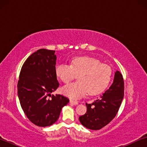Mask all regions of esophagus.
<instances>
[{
  "label": "esophagus",
  "instance_id": "esophagus-1",
  "mask_svg": "<svg viewBox=\"0 0 147 147\" xmlns=\"http://www.w3.org/2000/svg\"><path fill=\"white\" fill-rule=\"evenodd\" d=\"M70 103L72 104H73V105H78V102L74 101V100H70Z\"/></svg>",
  "mask_w": 147,
  "mask_h": 147
}]
</instances>
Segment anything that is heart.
Returning <instances> with one entry per match:
<instances>
[{"label": "heart", "instance_id": "1", "mask_svg": "<svg viewBox=\"0 0 147 147\" xmlns=\"http://www.w3.org/2000/svg\"><path fill=\"white\" fill-rule=\"evenodd\" d=\"M56 74L65 84L78 75L79 82L64 86L61 92L72 99L80 98L89 93L94 95L102 92L110 82L111 69L98 59L88 56L76 57L71 65L59 64L56 67Z\"/></svg>", "mask_w": 147, "mask_h": 147}]
</instances>
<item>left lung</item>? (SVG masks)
Returning <instances> with one entry per match:
<instances>
[{
	"label": "left lung",
	"mask_w": 147,
	"mask_h": 147,
	"mask_svg": "<svg viewBox=\"0 0 147 147\" xmlns=\"http://www.w3.org/2000/svg\"><path fill=\"white\" fill-rule=\"evenodd\" d=\"M124 98V80L119 71L109 88L92 104L86 103L87 111L79 117L80 123L93 130H100L113 120Z\"/></svg>",
	"instance_id": "1"
}]
</instances>
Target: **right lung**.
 I'll use <instances>...</instances> for the list:
<instances>
[{
	"label": "right lung",
	"mask_w": 147,
	"mask_h": 147,
	"mask_svg": "<svg viewBox=\"0 0 147 147\" xmlns=\"http://www.w3.org/2000/svg\"><path fill=\"white\" fill-rule=\"evenodd\" d=\"M56 58L55 51L39 49L27 58L20 72L17 94L21 108L29 120L41 127L55 123L69 102L61 94H51L59 86Z\"/></svg>",
	"instance_id": "right-lung-1"
}]
</instances>
